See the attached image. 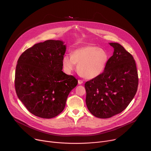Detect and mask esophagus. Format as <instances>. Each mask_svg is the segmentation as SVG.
Instances as JSON below:
<instances>
[{"mask_svg": "<svg viewBox=\"0 0 151 151\" xmlns=\"http://www.w3.org/2000/svg\"><path fill=\"white\" fill-rule=\"evenodd\" d=\"M83 83V80H78V84H81Z\"/></svg>", "mask_w": 151, "mask_h": 151, "instance_id": "esophagus-1", "label": "esophagus"}]
</instances>
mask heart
<instances>
[{
    "label": "heart",
    "instance_id": "heart-1",
    "mask_svg": "<svg viewBox=\"0 0 151 151\" xmlns=\"http://www.w3.org/2000/svg\"><path fill=\"white\" fill-rule=\"evenodd\" d=\"M108 55L103 49L88 45L75 50L72 55H65L62 60L65 72L70 74L76 69L78 64L79 73L88 79L99 76L104 72L107 62Z\"/></svg>",
    "mask_w": 151,
    "mask_h": 151
}]
</instances>
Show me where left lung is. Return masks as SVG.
<instances>
[{
  "label": "left lung",
  "instance_id": "obj_1",
  "mask_svg": "<svg viewBox=\"0 0 151 151\" xmlns=\"http://www.w3.org/2000/svg\"><path fill=\"white\" fill-rule=\"evenodd\" d=\"M114 52L104 72L87 81L86 103L89 111L99 118H109L128 106L137 91L138 75L132 55L117 43H110Z\"/></svg>",
  "mask_w": 151,
  "mask_h": 151
}]
</instances>
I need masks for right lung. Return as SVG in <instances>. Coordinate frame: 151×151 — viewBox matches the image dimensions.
Segmentation results:
<instances>
[{"label": "right lung", "mask_w": 151, "mask_h": 151, "mask_svg": "<svg viewBox=\"0 0 151 151\" xmlns=\"http://www.w3.org/2000/svg\"><path fill=\"white\" fill-rule=\"evenodd\" d=\"M66 46L48 40L34 45L18 59L14 87L19 99L30 113L45 119L62 112L70 91L78 84L73 76L63 73Z\"/></svg>", "instance_id": "1"}]
</instances>
